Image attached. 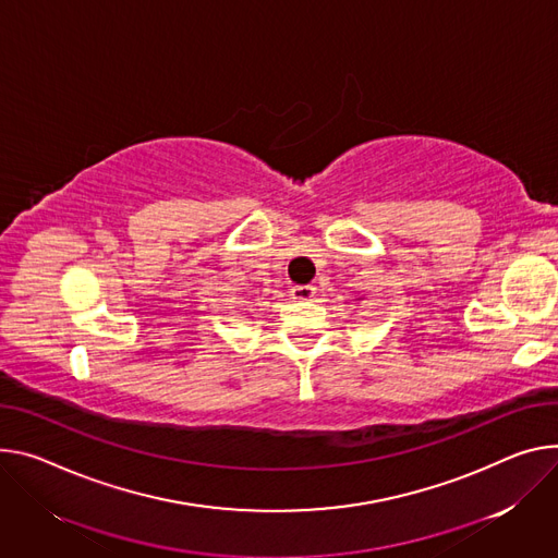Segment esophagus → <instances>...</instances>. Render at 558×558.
Listing matches in <instances>:
<instances>
[{"instance_id":"esophagus-1","label":"esophagus","mask_w":558,"mask_h":558,"mask_svg":"<svg viewBox=\"0 0 558 558\" xmlns=\"http://www.w3.org/2000/svg\"><path fill=\"white\" fill-rule=\"evenodd\" d=\"M291 295H293V300H312L316 295V287L295 284V287H291Z\"/></svg>"}]
</instances>
